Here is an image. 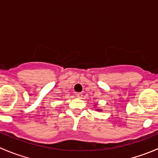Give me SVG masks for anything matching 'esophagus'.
<instances>
[{
    "label": "esophagus",
    "mask_w": 158,
    "mask_h": 158,
    "mask_svg": "<svg viewBox=\"0 0 158 158\" xmlns=\"http://www.w3.org/2000/svg\"><path fill=\"white\" fill-rule=\"evenodd\" d=\"M76 96L78 97V98H81V97L82 96V94L81 93V92H77V93H76Z\"/></svg>",
    "instance_id": "1"
}]
</instances>
